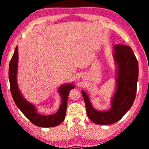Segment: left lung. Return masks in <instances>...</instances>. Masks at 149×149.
Masks as SVG:
<instances>
[{"label":"left lung","instance_id":"obj_1","mask_svg":"<svg viewBox=\"0 0 149 149\" xmlns=\"http://www.w3.org/2000/svg\"><path fill=\"white\" fill-rule=\"evenodd\" d=\"M113 56L116 65V88L110 109L106 111L95 109L89 96L81 91L88 116L92 122L99 125L112 124L119 121L132 107L135 99L139 65L132 48L116 45Z\"/></svg>","mask_w":149,"mask_h":149}]
</instances>
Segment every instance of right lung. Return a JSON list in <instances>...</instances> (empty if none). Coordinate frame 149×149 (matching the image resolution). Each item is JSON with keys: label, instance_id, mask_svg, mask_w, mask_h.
<instances>
[{"label": "right lung", "instance_id": "1", "mask_svg": "<svg viewBox=\"0 0 149 149\" xmlns=\"http://www.w3.org/2000/svg\"><path fill=\"white\" fill-rule=\"evenodd\" d=\"M17 64H18V52L17 46L16 47L13 56L10 62L8 77L10 91L14 101L17 107L28 118L32 123L41 127H52L60 124L64 120L66 113L67 101L70 90L75 88L73 84H66L61 85L58 89L61 97V104L58 110L54 114L43 116L37 112V108L33 104L27 101L24 97L19 89L17 84Z\"/></svg>", "mask_w": 149, "mask_h": 149}]
</instances>
